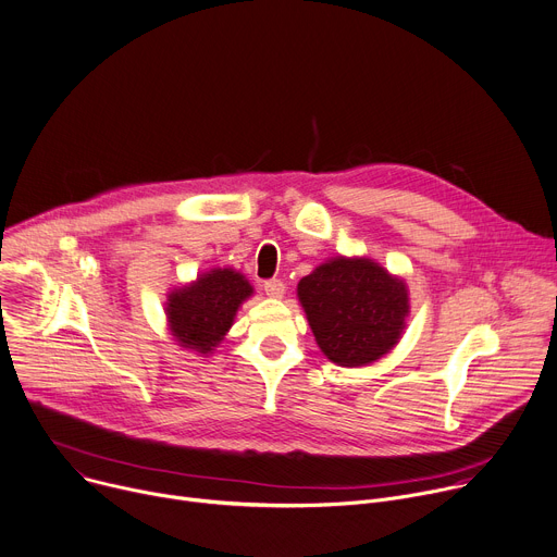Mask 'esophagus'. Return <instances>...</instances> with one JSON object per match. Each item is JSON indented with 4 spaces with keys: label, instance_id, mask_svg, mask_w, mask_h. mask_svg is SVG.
Listing matches in <instances>:
<instances>
[{
    "label": "esophagus",
    "instance_id": "obj_1",
    "mask_svg": "<svg viewBox=\"0 0 557 557\" xmlns=\"http://www.w3.org/2000/svg\"><path fill=\"white\" fill-rule=\"evenodd\" d=\"M263 289L270 298H281L285 294V283L281 278H272V281L263 283Z\"/></svg>",
    "mask_w": 557,
    "mask_h": 557
}]
</instances>
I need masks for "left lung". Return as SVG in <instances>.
<instances>
[{
	"label": "left lung",
	"mask_w": 557,
	"mask_h": 557,
	"mask_svg": "<svg viewBox=\"0 0 557 557\" xmlns=\"http://www.w3.org/2000/svg\"><path fill=\"white\" fill-rule=\"evenodd\" d=\"M296 292L321 351L341 367L383 358L409 317L405 281L364 257L330 259L302 276Z\"/></svg>",
	"instance_id": "1"
}]
</instances>
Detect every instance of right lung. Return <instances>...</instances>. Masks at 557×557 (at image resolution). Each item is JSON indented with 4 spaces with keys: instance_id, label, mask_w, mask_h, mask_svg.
<instances>
[{
    "instance_id": "add662e5",
    "label": "right lung",
    "mask_w": 557,
    "mask_h": 557,
    "mask_svg": "<svg viewBox=\"0 0 557 557\" xmlns=\"http://www.w3.org/2000/svg\"><path fill=\"white\" fill-rule=\"evenodd\" d=\"M252 294L250 281L232 268H214L197 281L172 289L165 317L174 341L201 356L212 354L230 332L240 302Z\"/></svg>"
}]
</instances>
